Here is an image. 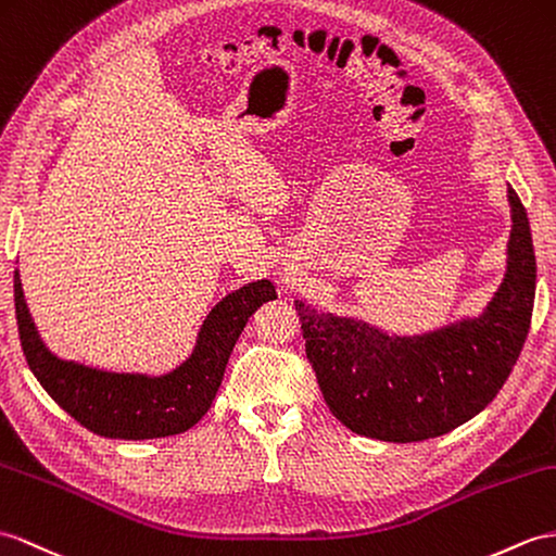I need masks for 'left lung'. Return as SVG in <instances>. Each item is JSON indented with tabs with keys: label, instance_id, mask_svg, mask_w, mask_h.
Returning <instances> with one entry per match:
<instances>
[{
	"label": "left lung",
	"instance_id": "obj_1",
	"mask_svg": "<svg viewBox=\"0 0 556 556\" xmlns=\"http://www.w3.org/2000/svg\"><path fill=\"white\" fill-rule=\"evenodd\" d=\"M509 262L485 314L425 337H387L294 302L306 358L332 415L356 434L425 441L479 415L517 363L535 300L531 226L514 188Z\"/></svg>",
	"mask_w": 556,
	"mask_h": 556
}]
</instances>
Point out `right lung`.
Segmentation results:
<instances>
[{"instance_id": "add662e5", "label": "right lung", "mask_w": 556, "mask_h": 556, "mask_svg": "<svg viewBox=\"0 0 556 556\" xmlns=\"http://www.w3.org/2000/svg\"><path fill=\"white\" fill-rule=\"evenodd\" d=\"M276 296L270 280L250 282L212 308L193 356L174 372L162 377L115 375L49 354L25 306L18 270H13L18 337L37 382L93 434L125 441L162 439L191 429L210 410L248 318Z\"/></svg>"}]
</instances>
